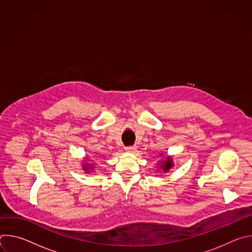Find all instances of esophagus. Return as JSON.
<instances>
[{
	"label": "esophagus",
	"instance_id": "obj_1",
	"mask_svg": "<svg viewBox=\"0 0 252 252\" xmlns=\"http://www.w3.org/2000/svg\"><path fill=\"white\" fill-rule=\"evenodd\" d=\"M135 151H136V147H135V146L126 148V153H133V152H135Z\"/></svg>",
	"mask_w": 252,
	"mask_h": 252
}]
</instances>
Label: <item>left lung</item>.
Listing matches in <instances>:
<instances>
[{
    "label": "left lung",
    "instance_id": "1",
    "mask_svg": "<svg viewBox=\"0 0 252 252\" xmlns=\"http://www.w3.org/2000/svg\"><path fill=\"white\" fill-rule=\"evenodd\" d=\"M173 166V162H172V158L170 157H166V159L161 161V166L160 168L164 171L167 172L171 167Z\"/></svg>",
    "mask_w": 252,
    "mask_h": 252
}]
</instances>
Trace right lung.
<instances>
[{"mask_svg": "<svg viewBox=\"0 0 252 252\" xmlns=\"http://www.w3.org/2000/svg\"><path fill=\"white\" fill-rule=\"evenodd\" d=\"M94 168V166L93 165H90L89 163H85V165H84V169L88 172L90 169H93Z\"/></svg>", "mask_w": 252, "mask_h": 252, "instance_id": "add662e5", "label": "right lung"}]
</instances>
